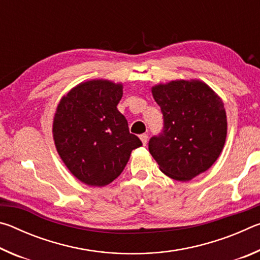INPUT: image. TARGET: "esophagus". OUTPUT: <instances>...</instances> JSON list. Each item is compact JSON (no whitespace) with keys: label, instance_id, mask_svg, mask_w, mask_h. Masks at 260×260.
I'll return each mask as SVG.
<instances>
[{"label":"esophagus","instance_id":"34e87169","mask_svg":"<svg viewBox=\"0 0 260 260\" xmlns=\"http://www.w3.org/2000/svg\"><path fill=\"white\" fill-rule=\"evenodd\" d=\"M140 140L142 141L143 146H146L147 142H148V134H141L140 135Z\"/></svg>","mask_w":260,"mask_h":260}]
</instances>
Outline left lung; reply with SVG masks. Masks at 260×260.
Here are the masks:
<instances>
[{
  "mask_svg": "<svg viewBox=\"0 0 260 260\" xmlns=\"http://www.w3.org/2000/svg\"><path fill=\"white\" fill-rule=\"evenodd\" d=\"M164 117V129L149 141L159 170L178 181L208 171L221 153L227 136L222 100L201 80H173L151 88Z\"/></svg>",
  "mask_w": 260,
  "mask_h": 260,
  "instance_id": "obj_1",
  "label": "left lung"
}]
</instances>
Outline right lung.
I'll return each instance as SVG.
<instances>
[{
    "instance_id": "add662e5",
    "label": "right lung",
    "mask_w": 260,
    "mask_h": 260,
    "mask_svg": "<svg viewBox=\"0 0 260 260\" xmlns=\"http://www.w3.org/2000/svg\"><path fill=\"white\" fill-rule=\"evenodd\" d=\"M121 98L122 83L94 79L73 87L57 105L52 121L57 152L88 186L111 183L124 171L132 150L142 146L118 111Z\"/></svg>"
}]
</instances>
